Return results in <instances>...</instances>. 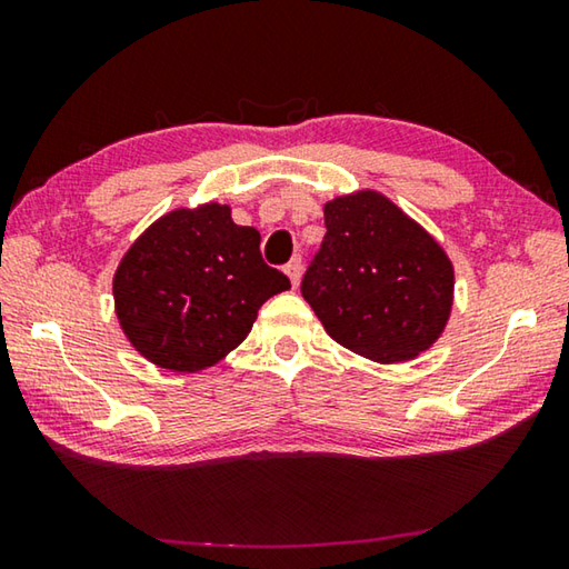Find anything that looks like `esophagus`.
I'll list each match as a JSON object with an SVG mask.
<instances>
[{"label": "esophagus", "instance_id": "esophagus-1", "mask_svg": "<svg viewBox=\"0 0 569 569\" xmlns=\"http://www.w3.org/2000/svg\"><path fill=\"white\" fill-rule=\"evenodd\" d=\"M283 271H286V276L288 278H291V283L293 286H298V281H301V258H291V261H288L286 263V268H283Z\"/></svg>", "mask_w": 569, "mask_h": 569}]
</instances>
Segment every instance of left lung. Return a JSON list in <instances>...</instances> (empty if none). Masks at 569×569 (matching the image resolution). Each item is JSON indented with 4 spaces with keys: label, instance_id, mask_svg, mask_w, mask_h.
<instances>
[{
    "label": "left lung",
    "instance_id": "1",
    "mask_svg": "<svg viewBox=\"0 0 569 569\" xmlns=\"http://www.w3.org/2000/svg\"><path fill=\"white\" fill-rule=\"evenodd\" d=\"M326 236L301 293L336 343L363 359L409 361L451 313L455 268L435 238L377 190L323 206Z\"/></svg>",
    "mask_w": 569,
    "mask_h": 569
}]
</instances>
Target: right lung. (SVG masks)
Returning a JSON list of instances; mask_svg holds the SVG:
<instances>
[{
	"instance_id": "add662e5",
	"label": "right lung",
	"mask_w": 569,
	"mask_h": 569,
	"mask_svg": "<svg viewBox=\"0 0 569 569\" xmlns=\"http://www.w3.org/2000/svg\"><path fill=\"white\" fill-rule=\"evenodd\" d=\"M291 281L261 256V233L230 208H178L130 246L114 271V311L148 361L200 371L246 339L268 298Z\"/></svg>"
}]
</instances>
